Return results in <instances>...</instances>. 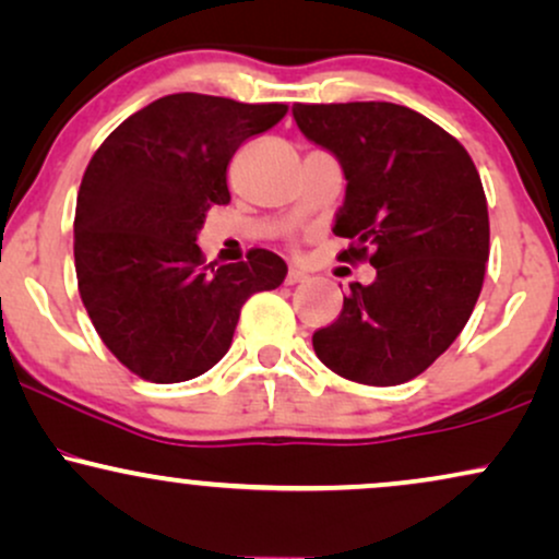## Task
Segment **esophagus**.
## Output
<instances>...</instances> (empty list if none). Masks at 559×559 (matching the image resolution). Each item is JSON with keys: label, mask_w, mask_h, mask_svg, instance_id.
<instances>
[{"label": "esophagus", "mask_w": 559, "mask_h": 559, "mask_svg": "<svg viewBox=\"0 0 559 559\" xmlns=\"http://www.w3.org/2000/svg\"><path fill=\"white\" fill-rule=\"evenodd\" d=\"M304 278H307V273L299 271V267H288V273H286V284H288V286L301 284Z\"/></svg>", "instance_id": "obj_1"}]
</instances>
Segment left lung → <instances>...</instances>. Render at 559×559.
<instances>
[{
	"label": "left lung",
	"mask_w": 559,
	"mask_h": 559,
	"mask_svg": "<svg viewBox=\"0 0 559 559\" xmlns=\"http://www.w3.org/2000/svg\"><path fill=\"white\" fill-rule=\"evenodd\" d=\"M294 121L341 162L345 201L335 235L343 260L377 267L353 284L343 312L317 330V358L371 386L415 379L456 341L475 309L490 255L477 167L462 144L394 103H296Z\"/></svg>",
	"instance_id": "1"
}]
</instances>
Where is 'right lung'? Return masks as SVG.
<instances>
[{"instance_id":"obj_1","label":"right lung","mask_w":559,"mask_h":559,"mask_svg":"<svg viewBox=\"0 0 559 559\" xmlns=\"http://www.w3.org/2000/svg\"><path fill=\"white\" fill-rule=\"evenodd\" d=\"M286 110L178 92L126 118L90 159L74 214L80 296L136 377L178 384L206 373L229 350L242 304L284 284L288 267L275 252L214 267L195 239L209 209L229 203L239 144Z\"/></svg>"}]
</instances>
